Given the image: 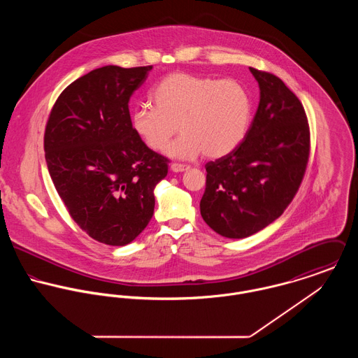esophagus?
I'll return each instance as SVG.
<instances>
[{"mask_svg":"<svg viewBox=\"0 0 358 358\" xmlns=\"http://www.w3.org/2000/svg\"><path fill=\"white\" fill-rule=\"evenodd\" d=\"M187 169H189V165L179 164V162L171 164V171H172V172H183V171H187Z\"/></svg>","mask_w":358,"mask_h":358,"instance_id":"1","label":"esophagus"}]
</instances>
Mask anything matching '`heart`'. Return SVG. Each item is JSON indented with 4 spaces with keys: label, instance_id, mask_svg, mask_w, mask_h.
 Listing matches in <instances>:
<instances>
[{
    "label": "heart",
    "instance_id": "1",
    "mask_svg": "<svg viewBox=\"0 0 358 358\" xmlns=\"http://www.w3.org/2000/svg\"><path fill=\"white\" fill-rule=\"evenodd\" d=\"M152 101L154 107L141 104L132 111V128L149 149L159 152L179 127L182 134L165 150L179 159L231 153L252 117L251 94L234 78L172 73L155 85Z\"/></svg>",
    "mask_w": 358,
    "mask_h": 358
}]
</instances>
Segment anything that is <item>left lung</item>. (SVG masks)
I'll return each mask as SVG.
<instances>
[{
	"instance_id": "left-lung-1",
	"label": "left lung",
	"mask_w": 358,
	"mask_h": 358,
	"mask_svg": "<svg viewBox=\"0 0 358 358\" xmlns=\"http://www.w3.org/2000/svg\"><path fill=\"white\" fill-rule=\"evenodd\" d=\"M260 101L243 142L205 165L200 203L205 223L227 238H245L268 226L294 200L310 154L306 113L274 74L250 67Z\"/></svg>"
}]
</instances>
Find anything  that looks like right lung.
I'll return each instance as SVG.
<instances>
[{
    "mask_svg": "<svg viewBox=\"0 0 358 358\" xmlns=\"http://www.w3.org/2000/svg\"><path fill=\"white\" fill-rule=\"evenodd\" d=\"M153 66H104L71 83L52 107L44 150L52 182L74 222L94 240L132 243L154 213L168 158L135 134L128 103Z\"/></svg>",
    "mask_w": 358,
    "mask_h": 358,
    "instance_id": "right-lung-1",
    "label": "right lung"
}]
</instances>
